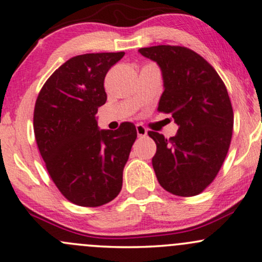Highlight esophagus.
I'll use <instances>...</instances> for the list:
<instances>
[{
	"mask_svg": "<svg viewBox=\"0 0 262 262\" xmlns=\"http://www.w3.org/2000/svg\"><path fill=\"white\" fill-rule=\"evenodd\" d=\"M136 130H137V136H138L139 138L145 137V136L148 135V131H146V128L144 127V125H142V124L136 125Z\"/></svg>",
	"mask_w": 262,
	"mask_h": 262,
	"instance_id": "esophagus-1",
	"label": "esophagus"
}]
</instances>
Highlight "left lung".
<instances>
[{
  "label": "left lung",
  "mask_w": 262,
  "mask_h": 262,
  "mask_svg": "<svg viewBox=\"0 0 262 262\" xmlns=\"http://www.w3.org/2000/svg\"><path fill=\"white\" fill-rule=\"evenodd\" d=\"M139 53L160 66L164 92L157 111L170 113L179 126L170 138L148 132L157 146V180L171 194H199L217 177L230 146L234 112L227 87L209 62L185 46H151Z\"/></svg>",
  "instance_id": "1"
}]
</instances>
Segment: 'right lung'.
Listing matches in <instances>:
<instances>
[{
	"label": "right lung",
	"mask_w": 262,
	"mask_h": 262,
	"mask_svg": "<svg viewBox=\"0 0 262 262\" xmlns=\"http://www.w3.org/2000/svg\"><path fill=\"white\" fill-rule=\"evenodd\" d=\"M125 52L85 53L60 66L39 92L33 114L35 141L52 181L78 206L96 207L119 194L123 170L137 138L136 126L99 130L107 71Z\"/></svg>",
	"instance_id": "1"
}]
</instances>
